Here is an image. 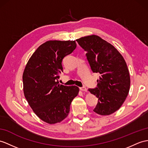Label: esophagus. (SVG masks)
I'll return each instance as SVG.
<instances>
[{"instance_id":"34e87169","label":"esophagus","mask_w":148,"mask_h":148,"mask_svg":"<svg viewBox=\"0 0 148 148\" xmlns=\"http://www.w3.org/2000/svg\"><path fill=\"white\" fill-rule=\"evenodd\" d=\"M80 90L81 91H83V92L87 91V89H86V88L85 87V86H83V87H80Z\"/></svg>"}]
</instances>
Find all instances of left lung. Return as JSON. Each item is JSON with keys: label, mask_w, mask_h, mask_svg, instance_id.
I'll list each match as a JSON object with an SVG mask.
<instances>
[{"label": "left lung", "mask_w": 148, "mask_h": 148, "mask_svg": "<svg viewBox=\"0 0 148 148\" xmlns=\"http://www.w3.org/2000/svg\"><path fill=\"white\" fill-rule=\"evenodd\" d=\"M76 41L86 52L92 71L100 73L97 87L88 89L98 98L93 111L102 116L114 113L125 101L130 88V75L124 58L114 46L98 36Z\"/></svg>", "instance_id": "8db88e82"}]
</instances>
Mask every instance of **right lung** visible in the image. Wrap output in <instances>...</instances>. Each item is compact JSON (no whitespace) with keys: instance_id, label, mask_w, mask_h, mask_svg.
Masks as SVG:
<instances>
[{"instance_id":"1","label":"right lung","mask_w":148,"mask_h":148,"mask_svg":"<svg viewBox=\"0 0 148 148\" xmlns=\"http://www.w3.org/2000/svg\"><path fill=\"white\" fill-rule=\"evenodd\" d=\"M77 47L75 41H48L39 46L29 60L23 75V90L29 105L48 124L62 121L69 114L77 86L60 85L62 62Z\"/></svg>"}]
</instances>
